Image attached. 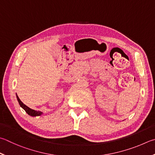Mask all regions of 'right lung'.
Wrapping results in <instances>:
<instances>
[{"label":"right lung","instance_id":"1","mask_svg":"<svg viewBox=\"0 0 155 155\" xmlns=\"http://www.w3.org/2000/svg\"><path fill=\"white\" fill-rule=\"evenodd\" d=\"M16 97H17V100H18V102H19V104L20 106L22 108H23L25 111L26 112V113L28 114H29L30 116L31 117H36V116H41L43 114V112H42L41 111H37V110H33V109H31L29 107H28L26 105H25L24 104L21 102V101L19 100V97L18 96V95H16Z\"/></svg>","mask_w":155,"mask_h":155}]
</instances>
